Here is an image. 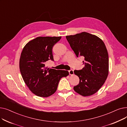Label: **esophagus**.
<instances>
[{
	"mask_svg": "<svg viewBox=\"0 0 127 127\" xmlns=\"http://www.w3.org/2000/svg\"><path fill=\"white\" fill-rule=\"evenodd\" d=\"M69 71V75H71V76H72V75H74V70H69L68 71Z\"/></svg>",
	"mask_w": 127,
	"mask_h": 127,
	"instance_id": "obj_1",
	"label": "esophagus"
}]
</instances>
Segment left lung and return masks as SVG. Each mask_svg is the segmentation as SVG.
<instances>
[{
	"instance_id": "obj_1",
	"label": "left lung",
	"mask_w": 127,
	"mask_h": 127,
	"mask_svg": "<svg viewBox=\"0 0 127 127\" xmlns=\"http://www.w3.org/2000/svg\"><path fill=\"white\" fill-rule=\"evenodd\" d=\"M66 37L76 56L84 57V67L74 71L80 79L74 90L83 96L94 94L109 74V56L104 42L97 36L86 32Z\"/></svg>"
}]
</instances>
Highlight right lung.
<instances>
[{"label":"right lung","mask_w":127,"mask_h":127,"mask_svg":"<svg viewBox=\"0 0 127 127\" xmlns=\"http://www.w3.org/2000/svg\"><path fill=\"white\" fill-rule=\"evenodd\" d=\"M61 36H39L27 43L19 59V69L24 81L32 93L41 97H49L56 92L62 77L69 75L67 70L46 67V62L53 60L52 47Z\"/></svg>","instance_id":"right-lung-1"}]
</instances>
